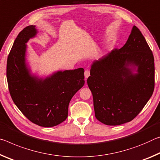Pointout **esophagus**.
Returning <instances> with one entry per match:
<instances>
[{
  "mask_svg": "<svg viewBox=\"0 0 160 160\" xmlns=\"http://www.w3.org/2000/svg\"><path fill=\"white\" fill-rule=\"evenodd\" d=\"M90 76V71L89 70H86L84 72V77L86 78H87Z\"/></svg>",
  "mask_w": 160,
  "mask_h": 160,
  "instance_id": "34e87169",
  "label": "esophagus"
}]
</instances>
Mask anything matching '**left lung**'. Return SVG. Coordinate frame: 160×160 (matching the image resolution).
Masks as SVG:
<instances>
[{
	"label": "left lung",
	"mask_w": 160,
	"mask_h": 160,
	"mask_svg": "<svg viewBox=\"0 0 160 160\" xmlns=\"http://www.w3.org/2000/svg\"><path fill=\"white\" fill-rule=\"evenodd\" d=\"M90 75L87 83L96 119L107 125L134 119L154 88L153 54L139 29L133 26L122 48L94 61Z\"/></svg>",
	"instance_id": "8db88e82"
}]
</instances>
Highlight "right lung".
Listing matches in <instances>:
<instances>
[{"label": "right lung", "mask_w": 160, "mask_h": 160, "mask_svg": "<svg viewBox=\"0 0 160 160\" xmlns=\"http://www.w3.org/2000/svg\"><path fill=\"white\" fill-rule=\"evenodd\" d=\"M37 33L35 25H30L18 34L8 57L7 81L12 101L22 114L33 123L49 128L67 119L71 99L84 85V69L58 71L44 78L31 74L26 43Z\"/></svg>", "instance_id": "obj_1"}]
</instances>
